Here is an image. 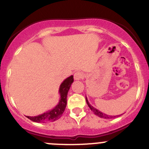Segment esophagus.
Instances as JSON below:
<instances>
[{"mask_svg": "<svg viewBox=\"0 0 149 149\" xmlns=\"http://www.w3.org/2000/svg\"><path fill=\"white\" fill-rule=\"evenodd\" d=\"M73 77H74L75 80H81V79H82L84 77V73L82 72L77 71L74 73Z\"/></svg>", "mask_w": 149, "mask_h": 149, "instance_id": "esophagus-1", "label": "esophagus"}]
</instances>
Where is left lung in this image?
I'll use <instances>...</instances> for the list:
<instances>
[{
  "label": "left lung",
  "mask_w": 149,
  "mask_h": 149,
  "mask_svg": "<svg viewBox=\"0 0 149 149\" xmlns=\"http://www.w3.org/2000/svg\"><path fill=\"white\" fill-rule=\"evenodd\" d=\"M86 103H87L88 106H89V108L91 109V111H93L94 113H95V115H97V116H99V117L103 118V119H111V118H112V117H116V116H109V115L105 114V113H102V112H101V111H100L99 110H97V109H96L95 108H94L93 106H92V105L89 104V101H88L86 97Z\"/></svg>",
  "instance_id": "8db88e82"
}]
</instances>
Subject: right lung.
Here are the masks:
<instances>
[{"mask_svg": "<svg viewBox=\"0 0 149 149\" xmlns=\"http://www.w3.org/2000/svg\"><path fill=\"white\" fill-rule=\"evenodd\" d=\"M73 82V76H69L65 79L60 86L59 93L60 97L58 104L52 110L47 111L45 113L36 116H27L29 119L38 123H47L49 122H54L61 117L67 105L68 92L70 86Z\"/></svg>", "mask_w": 149, "mask_h": 149, "instance_id": "add662e5", "label": "right lung"}]
</instances>
